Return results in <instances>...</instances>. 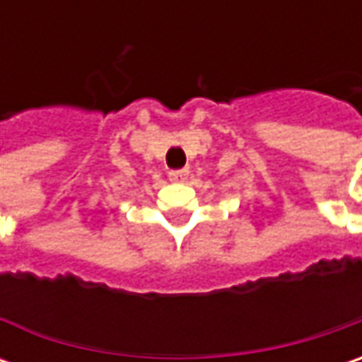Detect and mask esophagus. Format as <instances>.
Returning <instances> with one entry per match:
<instances>
[{
  "label": "esophagus",
  "instance_id": "esophagus-1",
  "mask_svg": "<svg viewBox=\"0 0 362 362\" xmlns=\"http://www.w3.org/2000/svg\"><path fill=\"white\" fill-rule=\"evenodd\" d=\"M187 169H175V171H169V179H171L173 183H183V181H187Z\"/></svg>",
  "mask_w": 362,
  "mask_h": 362
}]
</instances>
